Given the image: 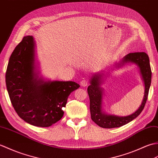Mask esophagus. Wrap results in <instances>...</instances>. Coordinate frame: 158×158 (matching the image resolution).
<instances>
[{
    "mask_svg": "<svg viewBox=\"0 0 158 158\" xmlns=\"http://www.w3.org/2000/svg\"><path fill=\"white\" fill-rule=\"evenodd\" d=\"M88 80H87L86 79H83L81 82H80V85H81L82 86H86L87 85H88Z\"/></svg>",
    "mask_w": 158,
    "mask_h": 158,
    "instance_id": "esophagus-1",
    "label": "esophagus"
}]
</instances>
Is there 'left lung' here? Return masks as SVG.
<instances>
[{
	"instance_id": "1",
	"label": "left lung",
	"mask_w": 158,
	"mask_h": 158,
	"mask_svg": "<svg viewBox=\"0 0 158 158\" xmlns=\"http://www.w3.org/2000/svg\"><path fill=\"white\" fill-rule=\"evenodd\" d=\"M127 63H133L137 65L145 84V94L141 106L135 113L128 116L120 117L117 115H108L102 110V99L103 90L101 87L102 82L101 73H95L90 78V85L89 86L87 91L90 99V111L92 120L104 128H113L120 127L122 126L131 122L141 113L145 106L148 99L149 90L152 82V70H151L149 59L148 55L144 52H131L123 57L117 67L120 68Z\"/></svg>"
}]
</instances>
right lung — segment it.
Masks as SVG:
<instances>
[{"label":"right lung","instance_id":"add662e5","mask_svg":"<svg viewBox=\"0 0 158 158\" xmlns=\"http://www.w3.org/2000/svg\"><path fill=\"white\" fill-rule=\"evenodd\" d=\"M35 65V41L24 36L9 58L5 78L13 106L23 120L48 127L60 120L68 96L80 87L72 81H44Z\"/></svg>","mask_w":158,"mask_h":158}]
</instances>
